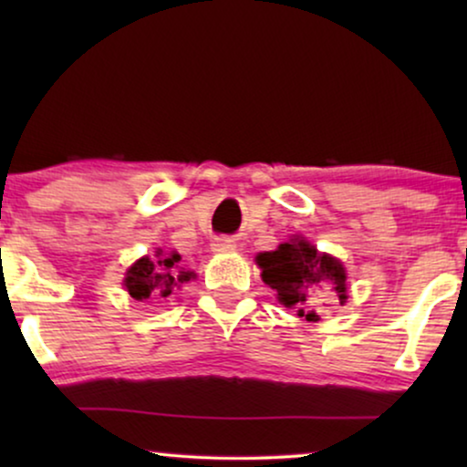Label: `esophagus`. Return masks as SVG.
Returning a JSON list of instances; mask_svg holds the SVG:
<instances>
[{
	"label": "esophagus",
	"instance_id": "esophagus-1",
	"mask_svg": "<svg viewBox=\"0 0 467 467\" xmlns=\"http://www.w3.org/2000/svg\"><path fill=\"white\" fill-rule=\"evenodd\" d=\"M234 248H235V242L232 238H227V235H221V238L213 240V251L216 253H227V251H234Z\"/></svg>",
	"mask_w": 467,
	"mask_h": 467
}]
</instances>
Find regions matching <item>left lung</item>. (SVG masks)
I'll return each instance as SVG.
<instances>
[{
    "label": "left lung",
    "mask_w": 467,
    "mask_h": 467,
    "mask_svg": "<svg viewBox=\"0 0 467 467\" xmlns=\"http://www.w3.org/2000/svg\"><path fill=\"white\" fill-rule=\"evenodd\" d=\"M261 278L278 293L280 304L296 310L306 321H318L317 299L321 293H336L347 302V274L337 259L321 254L306 240H291L276 251L257 254Z\"/></svg>",
    "instance_id": "1"
}]
</instances>
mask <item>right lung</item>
I'll return each instance as SVG.
<instances>
[{
  "instance_id": "1",
  "label": "right lung",
  "mask_w": 467,
  "mask_h": 467,
  "mask_svg": "<svg viewBox=\"0 0 467 467\" xmlns=\"http://www.w3.org/2000/svg\"><path fill=\"white\" fill-rule=\"evenodd\" d=\"M195 274L181 267L178 253H157V259L142 257L130 267L125 278V286L133 299L168 297L178 286L189 283Z\"/></svg>"
}]
</instances>
